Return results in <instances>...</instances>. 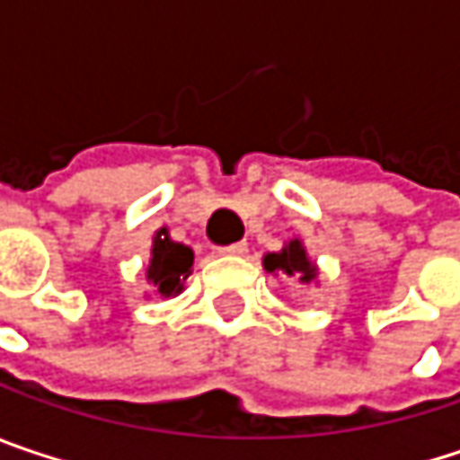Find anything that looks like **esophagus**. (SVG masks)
<instances>
[{
	"label": "esophagus",
	"instance_id": "34e87169",
	"mask_svg": "<svg viewBox=\"0 0 460 460\" xmlns=\"http://www.w3.org/2000/svg\"><path fill=\"white\" fill-rule=\"evenodd\" d=\"M219 253H227V256H246L248 243L246 241H238V243H233V246L219 248Z\"/></svg>",
	"mask_w": 460,
	"mask_h": 460
}]
</instances>
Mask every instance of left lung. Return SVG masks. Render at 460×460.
<instances>
[{
  "mask_svg": "<svg viewBox=\"0 0 460 460\" xmlns=\"http://www.w3.org/2000/svg\"><path fill=\"white\" fill-rule=\"evenodd\" d=\"M264 270L272 272V275L278 272L282 278L298 279L304 285L314 282L316 275H319L316 272V264L309 259L306 248H304V243L298 238H293L290 243H285V248L278 251V253H267L264 256Z\"/></svg>",
  "mask_w": 460,
  "mask_h": 460,
  "instance_id": "8db88e82",
  "label": "left lung"
}]
</instances>
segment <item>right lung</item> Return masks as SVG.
Segmentation results:
<instances>
[{
  "instance_id": "obj_1",
  "label": "right lung",
  "mask_w": 460,
  "mask_h": 460,
  "mask_svg": "<svg viewBox=\"0 0 460 460\" xmlns=\"http://www.w3.org/2000/svg\"><path fill=\"white\" fill-rule=\"evenodd\" d=\"M193 267V251L182 243L170 241L167 230L162 227L154 235V246H151V259H148L146 278L156 288V293H162L164 298L178 296L182 290V282L190 275Z\"/></svg>"
}]
</instances>
